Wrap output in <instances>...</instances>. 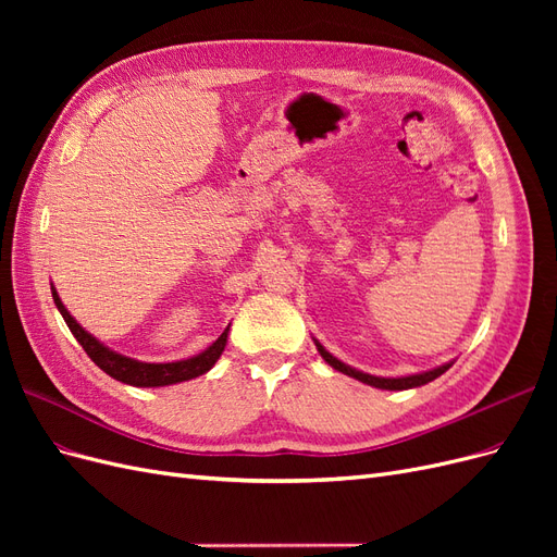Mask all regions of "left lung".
<instances>
[{
	"label": "left lung",
	"mask_w": 557,
	"mask_h": 557,
	"mask_svg": "<svg viewBox=\"0 0 557 557\" xmlns=\"http://www.w3.org/2000/svg\"><path fill=\"white\" fill-rule=\"evenodd\" d=\"M313 342H315V339H313ZM315 348H318L320 356H323V360H325L330 367L336 369V372H342V374H346V376H350V379H358V381H362V383H367V385L381 387V391H409V387H418V385H425V383L434 381L436 376H442V374L446 372V369L453 367V362H446V364H442V367L430 369V372H420V374H411V376H397V379H385V376H372V374L358 372V369H352V367L344 364L342 360H336V358L332 356V352L325 350L318 342H315Z\"/></svg>",
	"instance_id": "1"
}]
</instances>
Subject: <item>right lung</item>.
<instances>
[{"mask_svg": "<svg viewBox=\"0 0 557 557\" xmlns=\"http://www.w3.org/2000/svg\"><path fill=\"white\" fill-rule=\"evenodd\" d=\"M50 293H53V301H55L58 311L62 313L66 327L72 330V334L76 336V342L83 346V350L88 352L90 360L99 369H102V372H107L111 379L127 383V385L160 387V385H174V383H181V381L197 379V376L209 372V369L218 362V358L223 356V350L227 346L230 325L207 350H201L199 356L176 360V362H141V360H134V358L121 356V352L107 348L102 342H97L90 332L83 330L74 320V315L64 309L58 290L53 288V283H50Z\"/></svg>", "mask_w": 557, "mask_h": 557, "instance_id": "right-lung-1", "label": "right lung"}]
</instances>
